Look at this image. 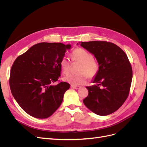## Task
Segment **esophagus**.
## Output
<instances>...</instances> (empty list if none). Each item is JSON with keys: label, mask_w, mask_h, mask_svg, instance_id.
I'll return each mask as SVG.
<instances>
[{"label": "esophagus", "mask_w": 147, "mask_h": 147, "mask_svg": "<svg viewBox=\"0 0 147 147\" xmlns=\"http://www.w3.org/2000/svg\"><path fill=\"white\" fill-rule=\"evenodd\" d=\"M71 87H72V88H74V89H76V90H77V89H79V88H80V86H75V85H71Z\"/></svg>", "instance_id": "obj_1"}]
</instances>
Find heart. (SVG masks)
<instances>
[{
    "label": "heart",
    "instance_id": "heart-1",
    "mask_svg": "<svg viewBox=\"0 0 147 147\" xmlns=\"http://www.w3.org/2000/svg\"><path fill=\"white\" fill-rule=\"evenodd\" d=\"M72 58L74 61L82 63L80 66L78 74H69L64 78V80L73 85H79L86 82L87 77H94L99 70V64L93 58L90 52L82 48H78L72 52ZM60 67L62 72L68 74L70 69V61L68 57H64L60 62Z\"/></svg>",
    "mask_w": 147,
    "mask_h": 147
}]
</instances>
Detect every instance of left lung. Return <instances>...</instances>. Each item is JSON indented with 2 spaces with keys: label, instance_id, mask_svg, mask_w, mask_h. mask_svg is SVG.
I'll use <instances>...</instances> for the list:
<instances>
[{
  "label": "left lung",
  "instance_id": "obj_1",
  "mask_svg": "<svg viewBox=\"0 0 147 147\" xmlns=\"http://www.w3.org/2000/svg\"><path fill=\"white\" fill-rule=\"evenodd\" d=\"M79 43L94 56L99 64L98 72L92 81L96 84L86 87L89 94L83 103L100 116L112 113L123 104L129 92L132 71L127 56L119 47L110 42Z\"/></svg>",
  "mask_w": 147,
  "mask_h": 147
}]
</instances>
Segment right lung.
<instances>
[{
	"label": "right lung",
	"instance_id": "right-lung-1",
	"mask_svg": "<svg viewBox=\"0 0 147 147\" xmlns=\"http://www.w3.org/2000/svg\"><path fill=\"white\" fill-rule=\"evenodd\" d=\"M70 44L42 42L31 47L16 59L10 72L11 94L24 112L37 118L54 113L70 84H53L61 76L60 62Z\"/></svg>",
	"mask_w": 147,
	"mask_h": 147
}]
</instances>
